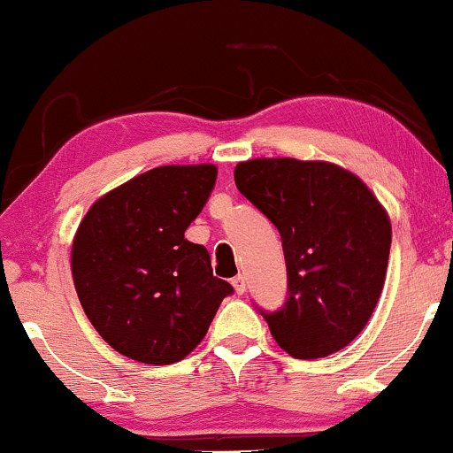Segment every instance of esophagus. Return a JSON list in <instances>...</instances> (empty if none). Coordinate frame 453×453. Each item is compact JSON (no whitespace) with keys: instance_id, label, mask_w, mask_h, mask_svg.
Here are the masks:
<instances>
[{"instance_id":"esophagus-1","label":"esophagus","mask_w":453,"mask_h":453,"mask_svg":"<svg viewBox=\"0 0 453 453\" xmlns=\"http://www.w3.org/2000/svg\"><path fill=\"white\" fill-rule=\"evenodd\" d=\"M232 286H234V290H236L238 295H244L246 293V280H244V276H236L232 280Z\"/></svg>"}]
</instances>
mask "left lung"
I'll return each mask as SVG.
<instances>
[{
	"label": "left lung",
	"instance_id": "8db88e82",
	"mask_svg": "<svg viewBox=\"0 0 453 453\" xmlns=\"http://www.w3.org/2000/svg\"><path fill=\"white\" fill-rule=\"evenodd\" d=\"M234 180L282 236L288 301L263 313L272 336L296 359L341 351L368 324L385 286L387 209L357 175L326 160H244Z\"/></svg>",
	"mask_w": 453,
	"mask_h": 453
}]
</instances>
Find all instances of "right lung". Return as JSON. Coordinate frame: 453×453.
Wrapping results in <instances>:
<instances>
[{
    "label": "right lung",
    "mask_w": 453,
    "mask_h": 453,
    "mask_svg": "<svg viewBox=\"0 0 453 453\" xmlns=\"http://www.w3.org/2000/svg\"><path fill=\"white\" fill-rule=\"evenodd\" d=\"M217 180L215 165H165L91 204L73 238V282L85 316L125 357L169 365L204 339L226 280L184 238Z\"/></svg>",
    "instance_id": "add662e5"
}]
</instances>
